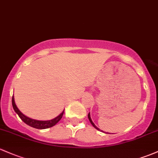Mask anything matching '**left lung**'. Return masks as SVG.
<instances>
[{
	"label": "left lung",
	"mask_w": 158,
	"mask_h": 158,
	"mask_svg": "<svg viewBox=\"0 0 158 158\" xmlns=\"http://www.w3.org/2000/svg\"><path fill=\"white\" fill-rule=\"evenodd\" d=\"M88 118H89V121H90L91 124H92V125H93V126L95 127V128H96V129H97V130H99V128H98V127H96V125H95V124H94V123H93V122L92 121V120H91V118H90V115H89V114H88Z\"/></svg>",
	"instance_id": "1"
}]
</instances>
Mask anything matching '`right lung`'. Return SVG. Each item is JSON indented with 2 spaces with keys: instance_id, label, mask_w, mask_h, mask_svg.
<instances>
[{
  "instance_id": "add662e5",
  "label": "right lung",
  "mask_w": 158,
  "mask_h": 158,
  "mask_svg": "<svg viewBox=\"0 0 158 158\" xmlns=\"http://www.w3.org/2000/svg\"><path fill=\"white\" fill-rule=\"evenodd\" d=\"M12 105H13V109H14V111H16V114L19 115V117L21 118V120H23L24 123H26V124H28V126L34 127V128H36V129H40V130L47 129V128H50V127H53L54 125L56 124L59 120H61V118H62V115H63L64 114V111H63L58 117H56V118H54V119L42 121V120H37L31 119V118H28V117H26L25 115L23 114L18 109V108L16 107V104H15L13 96V98H12Z\"/></svg>"
}]
</instances>
